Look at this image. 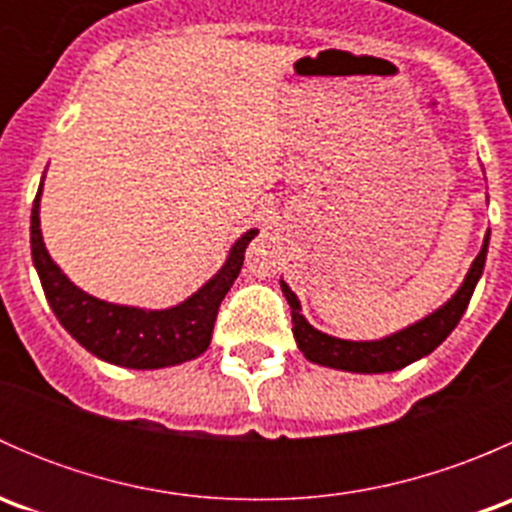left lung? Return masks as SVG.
Here are the masks:
<instances>
[{
	"mask_svg": "<svg viewBox=\"0 0 512 512\" xmlns=\"http://www.w3.org/2000/svg\"><path fill=\"white\" fill-rule=\"evenodd\" d=\"M488 240L490 232L485 235L483 247H480L476 260H473L463 285L458 287V292L441 309L428 314L421 322L391 334V337L379 339V342H347V339L329 337V334L314 329L302 317L297 294L285 282H280L282 292H285L289 302V309H292V332L294 339H297L299 352L307 356L309 361H314V364L332 366V369L342 371H356V374H386V371L404 369L411 361L431 354L456 329V324L461 322L463 312H466L468 302L473 297V289H476L480 275H483Z\"/></svg>",
	"mask_w": 512,
	"mask_h": 512,
	"instance_id": "left-lung-1",
	"label": "left lung"
}]
</instances>
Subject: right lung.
Returning <instances> with one entry per match:
<instances>
[{
  "label": "right lung",
  "instance_id": "right-lung-1",
  "mask_svg": "<svg viewBox=\"0 0 512 512\" xmlns=\"http://www.w3.org/2000/svg\"><path fill=\"white\" fill-rule=\"evenodd\" d=\"M39 198L32 208V260L39 272L49 307L61 327L84 349L108 364L126 369H163L195 359L210 347L215 319L227 289L237 280L245 260V250L257 230H247L232 245L227 262L218 275L205 282L193 297L170 309H138L103 302L81 292L69 277L54 265L41 240Z\"/></svg>",
  "mask_w": 512,
  "mask_h": 512
}]
</instances>
